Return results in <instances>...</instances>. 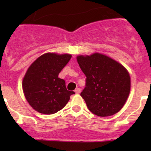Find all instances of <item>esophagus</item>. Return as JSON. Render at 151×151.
Here are the masks:
<instances>
[{
  "mask_svg": "<svg viewBox=\"0 0 151 151\" xmlns=\"http://www.w3.org/2000/svg\"><path fill=\"white\" fill-rule=\"evenodd\" d=\"M74 92H75L76 93H79L81 92V89H79V88H77V89H76L75 90H74Z\"/></svg>",
  "mask_w": 151,
  "mask_h": 151,
  "instance_id": "obj_1",
  "label": "esophagus"
}]
</instances>
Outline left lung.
Wrapping results in <instances>:
<instances>
[{"instance_id": "left-lung-1", "label": "left lung", "mask_w": 151, "mask_h": 151, "mask_svg": "<svg viewBox=\"0 0 151 151\" xmlns=\"http://www.w3.org/2000/svg\"><path fill=\"white\" fill-rule=\"evenodd\" d=\"M77 62L86 77L81 96L95 115L110 116L125 104L131 90V77L121 64L101 53L79 55Z\"/></svg>"}]
</instances>
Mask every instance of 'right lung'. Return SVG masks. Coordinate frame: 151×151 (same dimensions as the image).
Masks as SVG:
<instances>
[{"instance_id":"obj_1","label":"right lung","mask_w":151,"mask_h":151,"mask_svg":"<svg viewBox=\"0 0 151 151\" xmlns=\"http://www.w3.org/2000/svg\"><path fill=\"white\" fill-rule=\"evenodd\" d=\"M70 54L47 52L31 64L22 79L24 95L32 109L43 114L57 113L74 91H68L59 73L70 60Z\"/></svg>"}]
</instances>
